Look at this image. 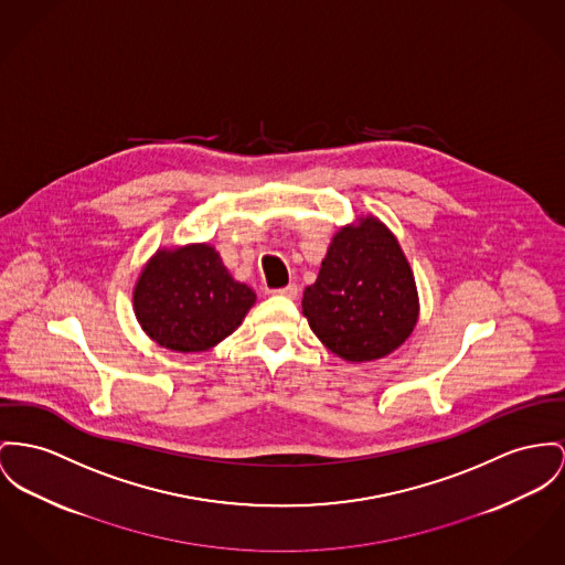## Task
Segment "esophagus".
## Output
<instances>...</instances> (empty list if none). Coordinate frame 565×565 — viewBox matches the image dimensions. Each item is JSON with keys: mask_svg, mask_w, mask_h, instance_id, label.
I'll return each instance as SVG.
<instances>
[{"mask_svg": "<svg viewBox=\"0 0 565 565\" xmlns=\"http://www.w3.org/2000/svg\"><path fill=\"white\" fill-rule=\"evenodd\" d=\"M298 291H300V289H298V285H296V282H289L287 287L274 289L271 294H274V296H282V298H289V300H296V298H298Z\"/></svg>", "mask_w": 565, "mask_h": 565, "instance_id": "esophagus-1", "label": "esophagus"}]
</instances>
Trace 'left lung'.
I'll use <instances>...</instances> for the list:
<instances>
[{"instance_id":"1","label":"left lung","mask_w":565,"mask_h":565,"mask_svg":"<svg viewBox=\"0 0 565 565\" xmlns=\"http://www.w3.org/2000/svg\"><path fill=\"white\" fill-rule=\"evenodd\" d=\"M301 310L332 353L369 362L398 349L414 332L417 291L396 237L373 216L334 235Z\"/></svg>"}]
</instances>
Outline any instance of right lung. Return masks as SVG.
Returning a JSON list of instances; mask_svg holds the SVG:
<instances>
[{
    "label": "right lung",
    "mask_w": 565,
    "mask_h": 565,
    "mask_svg": "<svg viewBox=\"0 0 565 565\" xmlns=\"http://www.w3.org/2000/svg\"><path fill=\"white\" fill-rule=\"evenodd\" d=\"M255 291L235 282L207 244L158 250L135 287V315L158 344L207 351L242 323Z\"/></svg>",
    "instance_id": "1"
}]
</instances>
